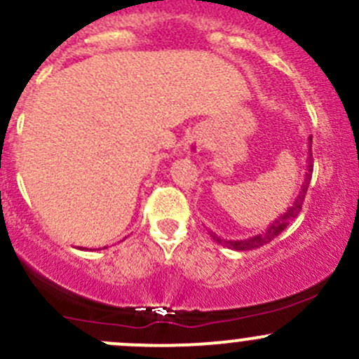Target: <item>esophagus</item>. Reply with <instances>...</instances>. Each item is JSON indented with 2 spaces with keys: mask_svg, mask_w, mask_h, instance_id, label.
<instances>
[{
  "mask_svg": "<svg viewBox=\"0 0 359 359\" xmlns=\"http://www.w3.org/2000/svg\"><path fill=\"white\" fill-rule=\"evenodd\" d=\"M204 143L205 140L201 133L190 134V136L187 137V141H184V151H187L188 155H197L198 151L204 148Z\"/></svg>",
  "mask_w": 359,
  "mask_h": 359,
  "instance_id": "34e87169",
  "label": "esophagus"
}]
</instances>
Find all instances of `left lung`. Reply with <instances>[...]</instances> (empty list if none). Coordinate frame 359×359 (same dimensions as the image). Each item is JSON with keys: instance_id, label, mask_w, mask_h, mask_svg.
<instances>
[{"instance_id": "left-lung-1", "label": "left lung", "mask_w": 359, "mask_h": 359, "mask_svg": "<svg viewBox=\"0 0 359 359\" xmlns=\"http://www.w3.org/2000/svg\"><path fill=\"white\" fill-rule=\"evenodd\" d=\"M311 144H312V137H309V157H307V169H305V180L304 183H302L300 187V191L299 195L295 197V201L292 202V205H290L288 209H286L285 212H283L281 216H278V218L274 219V222L271 223V225L267 226L265 230H262L260 233H257V236L253 237H248V239H239V241H230V239H223V237L216 236L215 232H211L209 236L212 237V241L218 244H223V246L230 248V250H236V251H250V250H257V248L260 246H265V244H269L271 241H274L276 237L279 236V233L283 232V230L286 229V226L290 225V223L293 222V219L297 218V216L300 215L302 211V204H304V198H305V194H307V188H309V183H311V176H312V151H311Z\"/></svg>"}]
</instances>
